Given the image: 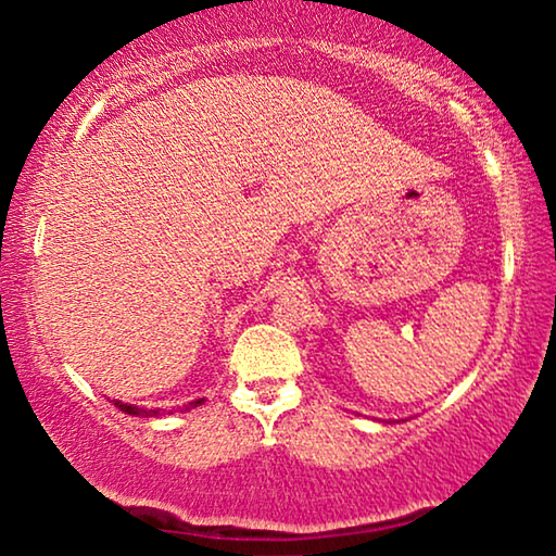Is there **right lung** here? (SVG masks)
Listing matches in <instances>:
<instances>
[{"label": "right lung", "instance_id": "right-lung-1", "mask_svg": "<svg viewBox=\"0 0 556 556\" xmlns=\"http://www.w3.org/2000/svg\"><path fill=\"white\" fill-rule=\"evenodd\" d=\"M204 400H194V402H189V405H185V409H192V407H197V405H202ZM113 405H116L121 413H126V415H134V417H159L162 415V409H149V407H136V405H124V402H113Z\"/></svg>", "mask_w": 556, "mask_h": 556}]
</instances>
